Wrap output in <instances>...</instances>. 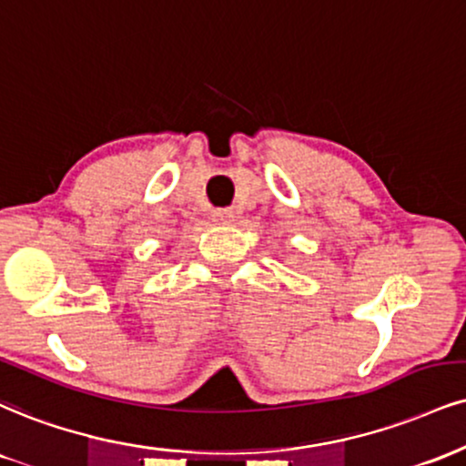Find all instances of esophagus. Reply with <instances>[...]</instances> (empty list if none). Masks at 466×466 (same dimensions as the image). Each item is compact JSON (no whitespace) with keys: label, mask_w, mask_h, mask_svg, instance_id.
<instances>
[{"label":"esophagus","mask_w":466,"mask_h":466,"mask_svg":"<svg viewBox=\"0 0 466 466\" xmlns=\"http://www.w3.org/2000/svg\"><path fill=\"white\" fill-rule=\"evenodd\" d=\"M212 218H215V223H218V226H229V223H234V212L228 208H218L212 212Z\"/></svg>","instance_id":"esophagus-1"}]
</instances>
